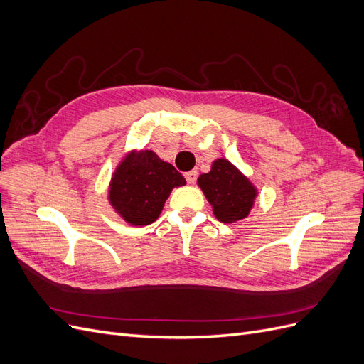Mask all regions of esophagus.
<instances>
[{
    "instance_id": "1",
    "label": "esophagus",
    "mask_w": 364,
    "mask_h": 364,
    "mask_svg": "<svg viewBox=\"0 0 364 364\" xmlns=\"http://www.w3.org/2000/svg\"><path fill=\"white\" fill-rule=\"evenodd\" d=\"M185 179L188 183H194L196 179H197V171L196 170H191L188 173H185Z\"/></svg>"
}]
</instances>
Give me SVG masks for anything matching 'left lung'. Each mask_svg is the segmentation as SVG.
<instances>
[{
	"label": "left lung",
	"instance_id": "8db88e82",
	"mask_svg": "<svg viewBox=\"0 0 364 364\" xmlns=\"http://www.w3.org/2000/svg\"><path fill=\"white\" fill-rule=\"evenodd\" d=\"M197 183L222 223L246 218L258 194L246 176L226 159L214 161L211 171L200 174Z\"/></svg>",
	"mask_w": 364,
	"mask_h": 364
}]
</instances>
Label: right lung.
Segmentation results:
<instances>
[{
    "label": "right lung",
    "instance_id": "obj_1",
    "mask_svg": "<svg viewBox=\"0 0 364 364\" xmlns=\"http://www.w3.org/2000/svg\"><path fill=\"white\" fill-rule=\"evenodd\" d=\"M185 185L183 176L151 150H134L119 162L109 202L127 223L146 226L159 217L174 186Z\"/></svg>",
    "mask_w": 364,
    "mask_h": 364
}]
</instances>
